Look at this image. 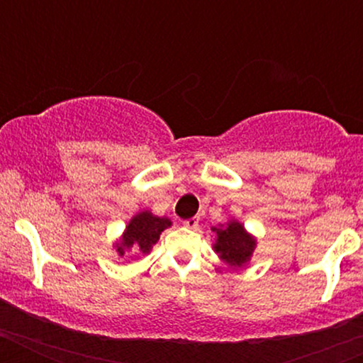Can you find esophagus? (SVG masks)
<instances>
[{"label":"esophagus","mask_w":363,"mask_h":363,"mask_svg":"<svg viewBox=\"0 0 363 363\" xmlns=\"http://www.w3.org/2000/svg\"><path fill=\"white\" fill-rule=\"evenodd\" d=\"M199 223H200V218L199 216H195V218H189V219H186V221H182V225L186 226V228H196V226H199Z\"/></svg>","instance_id":"1"}]
</instances>
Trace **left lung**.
Segmentation results:
<instances>
[{
	"label": "left lung",
	"instance_id": "1",
	"mask_svg": "<svg viewBox=\"0 0 363 363\" xmlns=\"http://www.w3.org/2000/svg\"><path fill=\"white\" fill-rule=\"evenodd\" d=\"M212 232L218 235L214 251L226 265L232 269H242L247 265L256 247V239L246 232L242 223L232 219L226 225L214 226Z\"/></svg>",
	"mask_w": 363,
	"mask_h": 363
}]
</instances>
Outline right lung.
<instances>
[{
  "label": "right lung",
  "mask_w": 363,
  "mask_h": 363,
  "mask_svg": "<svg viewBox=\"0 0 363 363\" xmlns=\"http://www.w3.org/2000/svg\"><path fill=\"white\" fill-rule=\"evenodd\" d=\"M168 226H172V221L168 218H160L151 211L138 212L130 219L119 242H116V250L119 256H124V252L130 251L131 247L147 255L160 240L161 232L167 230Z\"/></svg>",
  "instance_id": "1"
}]
</instances>
